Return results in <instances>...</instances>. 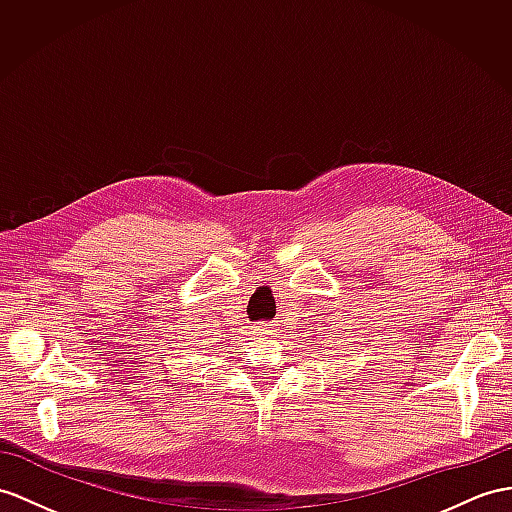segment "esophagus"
<instances>
[{
	"instance_id": "34e87169",
	"label": "esophagus",
	"mask_w": 512,
	"mask_h": 512,
	"mask_svg": "<svg viewBox=\"0 0 512 512\" xmlns=\"http://www.w3.org/2000/svg\"><path fill=\"white\" fill-rule=\"evenodd\" d=\"M254 332H256L258 336H267V334L271 332V328L267 326V323H258V326H254Z\"/></svg>"
}]
</instances>
